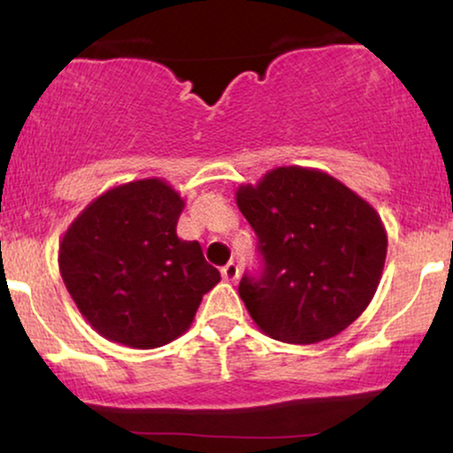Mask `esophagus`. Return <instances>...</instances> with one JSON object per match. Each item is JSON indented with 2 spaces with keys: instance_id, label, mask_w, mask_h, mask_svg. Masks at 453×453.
Instances as JSON below:
<instances>
[{
  "instance_id": "obj_1",
  "label": "esophagus",
  "mask_w": 453,
  "mask_h": 453,
  "mask_svg": "<svg viewBox=\"0 0 453 453\" xmlns=\"http://www.w3.org/2000/svg\"><path fill=\"white\" fill-rule=\"evenodd\" d=\"M221 274L226 280H236L238 274H241V270H238V264L236 262H227L226 266L221 268Z\"/></svg>"
}]
</instances>
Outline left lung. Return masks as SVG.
<instances>
[{"mask_svg":"<svg viewBox=\"0 0 453 453\" xmlns=\"http://www.w3.org/2000/svg\"><path fill=\"white\" fill-rule=\"evenodd\" d=\"M236 204L257 234L264 268L241 294L264 334L313 345L351 326L371 304L388 234L379 212L334 176L280 165L241 185Z\"/></svg>","mask_w":453,"mask_h":453,"instance_id":"8db88e82","label":"left lung"}]
</instances>
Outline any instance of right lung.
<instances>
[{"instance_id": "obj_1", "label": "right lung", "mask_w": 453, "mask_h": 453, "mask_svg": "<svg viewBox=\"0 0 453 453\" xmlns=\"http://www.w3.org/2000/svg\"><path fill=\"white\" fill-rule=\"evenodd\" d=\"M183 209L179 191L153 176L104 191L65 230L61 279L104 339L134 349L168 345L221 280L200 242L176 236Z\"/></svg>"}]
</instances>
